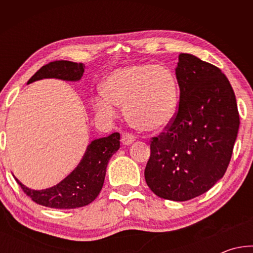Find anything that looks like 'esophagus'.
I'll return each mask as SVG.
<instances>
[{
    "instance_id": "esophagus-1",
    "label": "esophagus",
    "mask_w": 253,
    "mask_h": 253,
    "mask_svg": "<svg viewBox=\"0 0 253 253\" xmlns=\"http://www.w3.org/2000/svg\"><path fill=\"white\" fill-rule=\"evenodd\" d=\"M135 142V137L132 136L129 132H125V134H123L122 137V143L124 145H130Z\"/></svg>"
}]
</instances>
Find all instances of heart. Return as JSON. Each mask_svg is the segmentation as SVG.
<instances>
[{"mask_svg":"<svg viewBox=\"0 0 253 253\" xmlns=\"http://www.w3.org/2000/svg\"><path fill=\"white\" fill-rule=\"evenodd\" d=\"M119 106H125L128 121L138 129H164L177 114V80L168 68L148 63L115 70L93 97L92 107L98 117L111 121Z\"/></svg>","mask_w":253,"mask_h":253,"instance_id":"heart-1","label":"heart"}]
</instances>
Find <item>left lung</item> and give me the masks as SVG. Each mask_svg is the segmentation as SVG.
Returning a JSON list of instances; mask_svg holds the SVG:
<instances>
[{
  "mask_svg": "<svg viewBox=\"0 0 253 253\" xmlns=\"http://www.w3.org/2000/svg\"><path fill=\"white\" fill-rule=\"evenodd\" d=\"M175 75L178 111L166 131L152 138L145 179L160 198L187 201L223 177L240 118L233 89L219 68L181 53Z\"/></svg>",
  "mask_w": 253,
  "mask_h": 253,
  "instance_id": "obj_1",
  "label": "left lung"
}]
</instances>
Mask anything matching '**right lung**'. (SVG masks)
I'll return each mask as SVG.
<instances>
[{"label": "right lung", "mask_w": 253, "mask_h": 253, "mask_svg": "<svg viewBox=\"0 0 253 253\" xmlns=\"http://www.w3.org/2000/svg\"><path fill=\"white\" fill-rule=\"evenodd\" d=\"M84 65L66 60L53 61L38 70L28 84L41 79H61L79 81L84 75ZM121 135L114 132L107 137L92 140L88 145L77 168L59 182L45 190H31L15 177L23 192L34 202L53 209H76L88 205L100 193L104 185L106 169L110 157L121 147Z\"/></svg>", "instance_id": "1"}]
</instances>
